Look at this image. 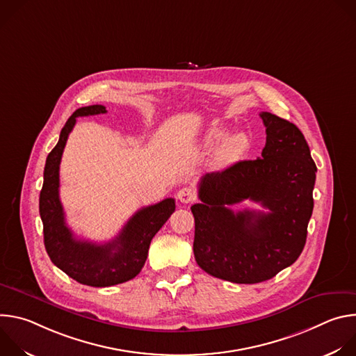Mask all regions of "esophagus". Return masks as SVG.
<instances>
[{"mask_svg":"<svg viewBox=\"0 0 356 356\" xmlns=\"http://www.w3.org/2000/svg\"><path fill=\"white\" fill-rule=\"evenodd\" d=\"M177 198L184 202V204H188V202H193L195 200V191L190 187H183L177 193Z\"/></svg>","mask_w":356,"mask_h":356,"instance_id":"esophagus-1","label":"esophagus"}]
</instances>
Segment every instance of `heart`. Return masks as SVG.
<instances>
[{
    "label": "heart",
    "mask_w": 356,
    "mask_h": 356,
    "mask_svg": "<svg viewBox=\"0 0 356 356\" xmlns=\"http://www.w3.org/2000/svg\"><path fill=\"white\" fill-rule=\"evenodd\" d=\"M227 132L228 131L224 127H217V125L211 127L204 138V145L207 147L216 146L218 142H221L225 138ZM246 147H248V138L245 134L239 132V134L231 135L229 138L225 139V142L218 149L216 155V163L221 168L235 163L243 155Z\"/></svg>",
    "instance_id": "1"
}]
</instances>
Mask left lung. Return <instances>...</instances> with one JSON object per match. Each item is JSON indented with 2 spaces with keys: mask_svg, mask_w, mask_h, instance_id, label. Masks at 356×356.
<instances>
[{
  "mask_svg": "<svg viewBox=\"0 0 356 356\" xmlns=\"http://www.w3.org/2000/svg\"><path fill=\"white\" fill-rule=\"evenodd\" d=\"M266 145L257 161H241L207 173L198 184L194 216V258L209 275L239 284L272 279L293 265L307 239L317 166L307 140L291 122L259 114ZM243 199L268 211L234 213Z\"/></svg>",
  "mask_w": 356,
  "mask_h": 356,
  "instance_id": "obj_1",
  "label": "left lung"
}]
</instances>
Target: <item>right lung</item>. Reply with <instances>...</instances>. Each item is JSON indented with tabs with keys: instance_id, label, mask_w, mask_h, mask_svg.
Listing matches in <instances>:
<instances>
[{
	"instance_id": "right-lung-1",
	"label": "right lung",
	"mask_w": 356,
	"mask_h": 356,
	"mask_svg": "<svg viewBox=\"0 0 356 356\" xmlns=\"http://www.w3.org/2000/svg\"><path fill=\"white\" fill-rule=\"evenodd\" d=\"M104 106L76 110L65 124L58 145L46 158L39 213L47 255L60 270L76 282L92 287H107L134 279L143 268L152 238L173 214L175 198L138 210L118 236L107 243H92L74 236L65 220L59 198V168L63 149L77 117L106 114Z\"/></svg>"
}]
</instances>
